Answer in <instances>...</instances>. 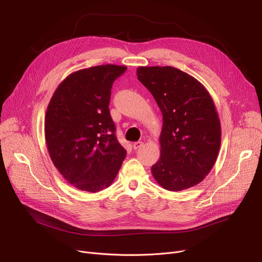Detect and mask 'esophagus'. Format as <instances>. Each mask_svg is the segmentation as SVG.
I'll return each instance as SVG.
<instances>
[{"label": "esophagus", "instance_id": "obj_1", "mask_svg": "<svg viewBox=\"0 0 262 262\" xmlns=\"http://www.w3.org/2000/svg\"><path fill=\"white\" fill-rule=\"evenodd\" d=\"M141 146H143V142H141V141H138V142H135V143H133V147H134L135 149H137V148H140Z\"/></svg>", "mask_w": 262, "mask_h": 262}]
</instances>
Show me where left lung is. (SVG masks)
Instances as JSON below:
<instances>
[{
  "instance_id": "left-lung-1",
  "label": "left lung",
  "mask_w": 262,
  "mask_h": 262,
  "mask_svg": "<svg viewBox=\"0 0 262 262\" xmlns=\"http://www.w3.org/2000/svg\"><path fill=\"white\" fill-rule=\"evenodd\" d=\"M137 76L163 119L154 178L169 191L198 185L214 166L221 145V124L209 92L194 77L169 66L139 67Z\"/></svg>"
}]
</instances>
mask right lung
<instances>
[{"instance_id": "right-lung-1", "label": "right lung", "mask_w": 262, "mask_h": 262, "mask_svg": "<svg viewBox=\"0 0 262 262\" xmlns=\"http://www.w3.org/2000/svg\"><path fill=\"white\" fill-rule=\"evenodd\" d=\"M126 69L102 64L78 70L62 80L48 106L45 135L50 157L79 190L109 187L126 156L108 107L114 81Z\"/></svg>"}]
</instances>
